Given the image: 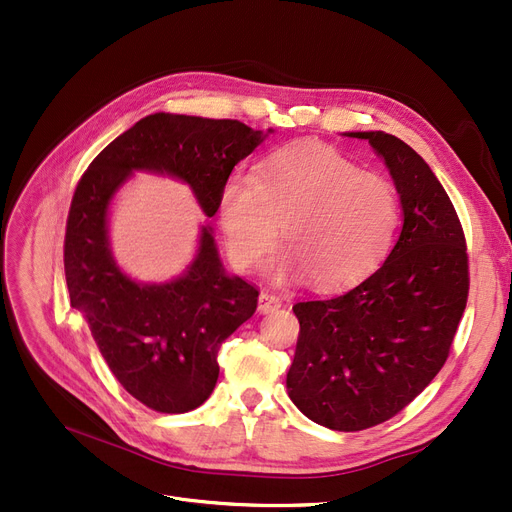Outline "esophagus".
<instances>
[{
  "label": "esophagus",
  "instance_id": "34e87169",
  "mask_svg": "<svg viewBox=\"0 0 512 512\" xmlns=\"http://www.w3.org/2000/svg\"><path fill=\"white\" fill-rule=\"evenodd\" d=\"M280 307H282V299L276 297V294H270V292L259 294V307H257L259 313H274Z\"/></svg>",
  "mask_w": 512,
  "mask_h": 512
}]
</instances>
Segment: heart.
<instances>
[{
    "mask_svg": "<svg viewBox=\"0 0 512 512\" xmlns=\"http://www.w3.org/2000/svg\"><path fill=\"white\" fill-rule=\"evenodd\" d=\"M218 218L236 267L257 265L282 228L290 247L272 263L278 280L340 290L363 280L388 255L398 228V199L388 180L319 143L267 157L257 178L230 176Z\"/></svg>",
    "mask_w": 512,
    "mask_h": 512,
    "instance_id": "b5f03b06",
    "label": "heart"
}]
</instances>
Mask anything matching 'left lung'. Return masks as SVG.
<instances>
[{"label":"left lung","instance_id":"obj_1","mask_svg":"<svg viewBox=\"0 0 512 512\" xmlns=\"http://www.w3.org/2000/svg\"><path fill=\"white\" fill-rule=\"evenodd\" d=\"M344 137L369 141L384 161L402 228L359 286L292 307L301 332L286 388L311 421L359 432L405 409L442 369L467 305L469 265L459 215L423 157L384 130Z\"/></svg>","mask_w":512,"mask_h":512}]
</instances>
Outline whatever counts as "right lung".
Wrapping results in <instances>:
<instances>
[{"mask_svg":"<svg viewBox=\"0 0 512 512\" xmlns=\"http://www.w3.org/2000/svg\"><path fill=\"white\" fill-rule=\"evenodd\" d=\"M272 132L157 112L107 145L76 186L64 240L70 303L85 315L116 380L153 411L188 413L203 405L218 382L220 346L255 313L259 292L226 272L209 222L180 276L130 278L112 253L114 199L137 172L168 176L191 188L209 220L234 166Z\"/></svg>","mask_w":512,"mask_h":512,"instance_id":"1","label":"right lung"}]
</instances>
